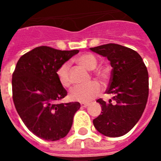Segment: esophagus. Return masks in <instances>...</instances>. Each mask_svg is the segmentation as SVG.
Returning <instances> with one entry per match:
<instances>
[{
    "label": "esophagus",
    "instance_id": "obj_1",
    "mask_svg": "<svg viewBox=\"0 0 161 161\" xmlns=\"http://www.w3.org/2000/svg\"><path fill=\"white\" fill-rule=\"evenodd\" d=\"M88 105H89L88 103H81V107L82 108H87Z\"/></svg>",
    "mask_w": 161,
    "mask_h": 161
}]
</instances>
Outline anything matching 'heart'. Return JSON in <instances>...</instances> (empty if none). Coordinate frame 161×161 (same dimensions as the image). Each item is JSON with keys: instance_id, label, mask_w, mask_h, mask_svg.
I'll return each instance as SVG.
<instances>
[{"instance_id": "obj_1", "label": "heart", "mask_w": 161, "mask_h": 161, "mask_svg": "<svg viewBox=\"0 0 161 161\" xmlns=\"http://www.w3.org/2000/svg\"><path fill=\"white\" fill-rule=\"evenodd\" d=\"M76 61L88 70H93L97 68L98 59L93 54L84 53L77 58ZM96 75L99 78H105V73L102 71L96 72ZM57 77L63 88H68L71 84L70 63H64L58 68ZM101 86L97 82H92L85 85H77L71 89L69 97L72 100L81 103H88L100 93Z\"/></svg>"}]
</instances>
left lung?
Here are the masks:
<instances>
[{
    "label": "left lung",
    "mask_w": 161,
    "mask_h": 161,
    "mask_svg": "<svg viewBox=\"0 0 161 161\" xmlns=\"http://www.w3.org/2000/svg\"><path fill=\"white\" fill-rule=\"evenodd\" d=\"M105 57L113 68L106 93L108 102L97 100L101 114L93 120L98 132L108 137H119L132 130L143 114L149 95V75L142 58L133 49L108 43L91 47Z\"/></svg>",
    "instance_id": "8db88e82"
}]
</instances>
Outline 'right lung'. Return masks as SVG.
<instances>
[{"label":"right lung","mask_w":161,"mask_h":161,"mask_svg":"<svg viewBox=\"0 0 161 161\" xmlns=\"http://www.w3.org/2000/svg\"><path fill=\"white\" fill-rule=\"evenodd\" d=\"M41 46L21 56L12 74V98L19 116L37 137L55 141L68 135L78 102L58 103L68 93L57 70L78 53Z\"/></svg>","instance_id":"obj_1"}]
</instances>
